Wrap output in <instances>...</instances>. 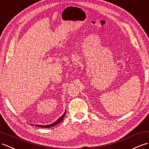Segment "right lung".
I'll list each match as a JSON object with an SVG mask.
<instances>
[{"mask_svg":"<svg viewBox=\"0 0 149 149\" xmlns=\"http://www.w3.org/2000/svg\"><path fill=\"white\" fill-rule=\"evenodd\" d=\"M66 111H65V112H64V113L58 119H57V120L55 121V122H54L53 123H52V124H50V125H36L35 126H38V127H40V128H50V127H52V126H54L55 125H57V124H59V123H60L61 121H63V119H64V116H65V115H66Z\"/></svg>","mask_w":149,"mask_h":149,"instance_id":"right-lung-1","label":"right lung"}]
</instances>
